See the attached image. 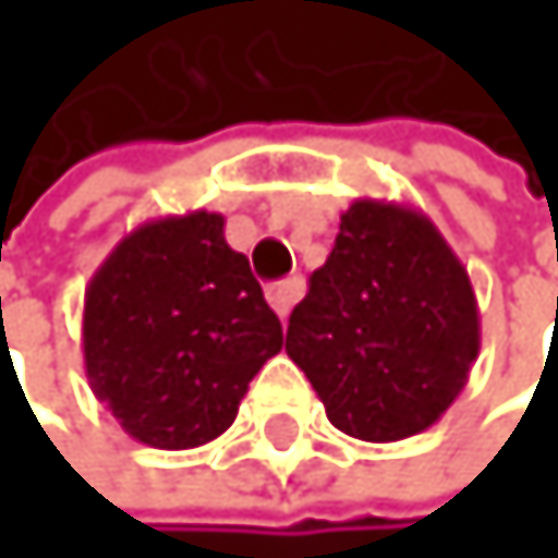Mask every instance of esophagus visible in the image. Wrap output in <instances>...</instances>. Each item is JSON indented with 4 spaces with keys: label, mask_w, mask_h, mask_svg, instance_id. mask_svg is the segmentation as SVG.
I'll return each mask as SVG.
<instances>
[{
    "label": "esophagus",
    "mask_w": 558,
    "mask_h": 558,
    "mask_svg": "<svg viewBox=\"0 0 558 558\" xmlns=\"http://www.w3.org/2000/svg\"><path fill=\"white\" fill-rule=\"evenodd\" d=\"M300 300V282L296 279H286V282H276V286H268V303H272V311L282 317H290L293 311V303Z\"/></svg>",
    "instance_id": "esophagus-1"
}]
</instances>
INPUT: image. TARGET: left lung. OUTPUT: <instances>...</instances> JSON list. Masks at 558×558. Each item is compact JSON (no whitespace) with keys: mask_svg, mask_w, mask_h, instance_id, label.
Instances as JSON below:
<instances>
[{"mask_svg":"<svg viewBox=\"0 0 558 558\" xmlns=\"http://www.w3.org/2000/svg\"><path fill=\"white\" fill-rule=\"evenodd\" d=\"M469 268L420 209L356 198L286 328L335 429L395 444L454 405L478 356Z\"/></svg>","mask_w":558,"mask_h":558,"instance_id":"left-lung-1","label":"left lung"}]
</instances>
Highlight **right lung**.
I'll list each match as a JSON object with an SVG mask.
<instances>
[{
	"mask_svg": "<svg viewBox=\"0 0 558 558\" xmlns=\"http://www.w3.org/2000/svg\"><path fill=\"white\" fill-rule=\"evenodd\" d=\"M219 213L163 216L118 241L83 296V363L132 440L187 450L236 420L247 384L282 349Z\"/></svg>",
	"mask_w": 558,
	"mask_h": 558,
	"instance_id": "right-lung-1",
	"label": "right lung"
}]
</instances>
